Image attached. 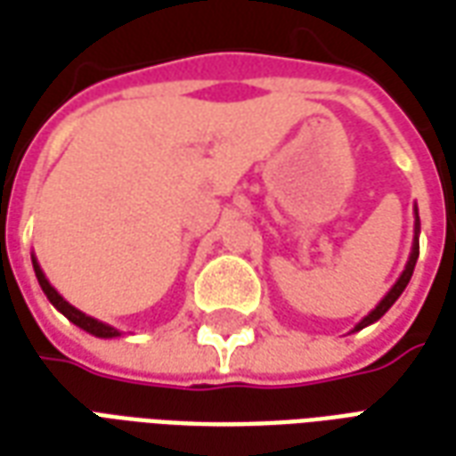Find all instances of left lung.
<instances>
[{
	"label": "left lung",
	"mask_w": 456,
	"mask_h": 456,
	"mask_svg": "<svg viewBox=\"0 0 456 456\" xmlns=\"http://www.w3.org/2000/svg\"><path fill=\"white\" fill-rule=\"evenodd\" d=\"M418 239H420V217H418V208H415V237H412V248H411V256H408V264H405V268H403V273L398 276V281L393 283L391 290H388V293L381 297V303L373 307L371 313L363 317L362 322L354 327L352 332H359V330H363V327L373 325L376 320H381V317L386 315L388 310H391L393 303H395V300L401 297V293L405 290V286L411 283L412 271H415V261H418V254H420V241H418Z\"/></svg>",
	"instance_id": "1"
}]
</instances>
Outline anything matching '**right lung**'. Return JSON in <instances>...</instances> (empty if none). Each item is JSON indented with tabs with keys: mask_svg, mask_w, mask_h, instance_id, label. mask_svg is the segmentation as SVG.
<instances>
[{
	"mask_svg": "<svg viewBox=\"0 0 456 456\" xmlns=\"http://www.w3.org/2000/svg\"><path fill=\"white\" fill-rule=\"evenodd\" d=\"M31 261H34V271H36V278H38V286H41V290L45 293V297L51 300V305L58 310V313H63L73 325H77L80 330H85V332H90V335L94 337H102V339H114V337H121V332L117 330V327L107 325V322H102V320H94V317L85 315L83 310H77V307H73L68 300H65L58 290H55L51 283H48V278H45V273L41 271V266H38V261H36V256H31Z\"/></svg>",
	"mask_w": 456,
	"mask_h": 456,
	"instance_id": "add662e5",
	"label": "right lung"
}]
</instances>
